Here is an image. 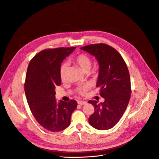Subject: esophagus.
I'll use <instances>...</instances> for the list:
<instances>
[{"mask_svg":"<svg viewBox=\"0 0 159 159\" xmlns=\"http://www.w3.org/2000/svg\"><path fill=\"white\" fill-rule=\"evenodd\" d=\"M78 104L79 105H84V104H87V102L83 101H78Z\"/></svg>","mask_w":159,"mask_h":159,"instance_id":"esophagus-1","label":"esophagus"}]
</instances>
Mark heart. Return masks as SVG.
<instances>
[{"mask_svg":"<svg viewBox=\"0 0 159 159\" xmlns=\"http://www.w3.org/2000/svg\"><path fill=\"white\" fill-rule=\"evenodd\" d=\"M73 62L76 63L78 66H79L83 72L86 70H89L92 65V61L90 58L84 54H80L76 56L75 58H73ZM67 69L68 64L67 63L63 64L60 67V76L62 80H64L66 78ZM90 86L89 84H85L83 85V86H80L78 89V92L80 94H84L85 92H87V90H88L90 89Z\"/></svg>","mask_w":159,"mask_h":159,"instance_id":"1","label":"heart"}]
</instances>
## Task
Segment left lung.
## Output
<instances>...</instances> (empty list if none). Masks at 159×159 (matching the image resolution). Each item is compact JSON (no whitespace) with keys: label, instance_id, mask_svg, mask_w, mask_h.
Listing matches in <instances>:
<instances>
[{"label":"left lung","instance_id":"1","mask_svg":"<svg viewBox=\"0 0 159 159\" xmlns=\"http://www.w3.org/2000/svg\"><path fill=\"white\" fill-rule=\"evenodd\" d=\"M80 49L95 57L99 70L96 87L100 88V95L104 102L89 101L94 107V113L89 122L98 130L113 128L124 115L129 104L130 94L129 72L120 54L110 46L94 44Z\"/></svg>","mask_w":159,"mask_h":159}]
</instances>
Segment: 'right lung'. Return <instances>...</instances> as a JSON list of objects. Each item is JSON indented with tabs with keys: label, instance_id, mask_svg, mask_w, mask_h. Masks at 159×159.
Instances as JSON below:
<instances>
[{
	"label": "right lung",
	"instance_id": "right-lung-1",
	"mask_svg": "<svg viewBox=\"0 0 159 159\" xmlns=\"http://www.w3.org/2000/svg\"><path fill=\"white\" fill-rule=\"evenodd\" d=\"M76 47L48 49L40 52L30 62L25 83V93L30 111L45 129L62 131L70 124L77 102L55 99V87L60 86V69L63 60Z\"/></svg>",
	"mask_w": 159,
	"mask_h": 159
}]
</instances>
